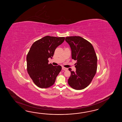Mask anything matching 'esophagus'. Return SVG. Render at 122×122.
Instances as JSON below:
<instances>
[{"label": "esophagus", "instance_id": "1", "mask_svg": "<svg viewBox=\"0 0 122 122\" xmlns=\"http://www.w3.org/2000/svg\"><path fill=\"white\" fill-rule=\"evenodd\" d=\"M62 69H63V70L64 71H66L68 69L67 68H66V67H62Z\"/></svg>", "mask_w": 122, "mask_h": 122}]
</instances>
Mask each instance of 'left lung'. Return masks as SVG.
Wrapping results in <instances>:
<instances>
[{
  "instance_id": "8db88e82",
  "label": "left lung",
  "mask_w": 122,
  "mask_h": 122,
  "mask_svg": "<svg viewBox=\"0 0 122 122\" xmlns=\"http://www.w3.org/2000/svg\"><path fill=\"white\" fill-rule=\"evenodd\" d=\"M65 41L69 45L72 59L77 60L76 71H71L68 83L73 89L81 90L90 84L97 69V57L92 45L79 36L66 37Z\"/></svg>"
}]
</instances>
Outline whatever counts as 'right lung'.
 Here are the masks:
<instances>
[{"label": "right lung", "instance_id": "right-lung-1", "mask_svg": "<svg viewBox=\"0 0 122 122\" xmlns=\"http://www.w3.org/2000/svg\"><path fill=\"white\" fill-rule=\"evenodd\" d=\"M64 40V37L47 36L32 45L26 57L27 71L38 87L47 88L54 84L62 67L48 64V59H52L56 48Z\"/></svg>", "mask_w": 122, "mask_h": 122}]
</instances>
